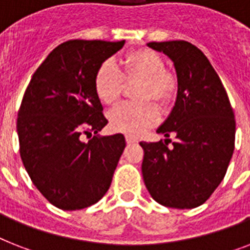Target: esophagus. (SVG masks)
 Wrapping results in <instances>:
<instances>
[{"label":"esophagus","instance_id":"1","mask_svg":"<svg viewBox=\"0 0 250 250\" xmlns=\"http://www.w3.org/2000/svg\"><path fill=\"white\" fill-rule=\"evenodd\" d=\"M125 143H127V144H128V145L136 144V143H137V139H135V137L128 136V135H127V136H125Z\"/></svg>","mask_w":250,"mask_h":250}]
</instances>
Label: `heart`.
<instances>
[{"label": "heart", "instance_id": "heart-1", "mask_svg": "<svg viewBox=\"0 0 250 250\" xmlns=\"http://www.w3.org/2000/svg\"><path fill=\"white\" fill-rule=\"evenodd\" d=\"M140 80L136 97L143 101L122 102L109 111L110 127L115 132L137 137L160 121V105L174 101L179 89L178 78L165 68L160 53L148 48L131 50L123 58V70L111 60L104 61L94 74V90L106 105L117 102L123 93L125 82Z\"/></svg>", "mask_w": 250, "mask_h": 250}]
</instances>
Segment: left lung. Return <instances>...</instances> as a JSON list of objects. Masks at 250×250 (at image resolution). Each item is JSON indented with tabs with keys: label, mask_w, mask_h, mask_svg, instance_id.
I'll list each match as a JSON object with an SVG mask.
<instances>
[{
	"label": "left lung",
	"mask_w": 250,
	"mask_h": 250,
	"mask_svg": "<svg viewBox=\"0 0 250 250\" xmlns=\"http://www.w3.org/2000/svg\"><path fill=\"white\" fill-rule=\"evenodd\" d=\"M148 46L172 60L179 89L170 117L157 129L166 140L140 143L144 183L161 205L197 208L221 184L232 157L236 129L232 106L219 76L197 46L184 40Z\"/></svg>",
	"instance_id": "obj_1"
}]
</instances>
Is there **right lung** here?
Instances as JSON below:
<instances>
[{
  "label": "right lung",
  "instance_id": "right-lung-1",
  "mask_svg": "<svg viewBox=\"0 0 250 250\" xmlns=\"http://www.w3.org/2000/svg\"><path fill=\"white\" fill-rule=\"evenodd\" d=\"M125 42L66 41L45 58L24 92L17 122L21 161L58 209L93 205L111 184L125 141L121 133L97 135L107 119L93 82L98 66Z\"/></svg>",
  "mask_w": 250,
  "mask_h": 250
}]
</instances>
